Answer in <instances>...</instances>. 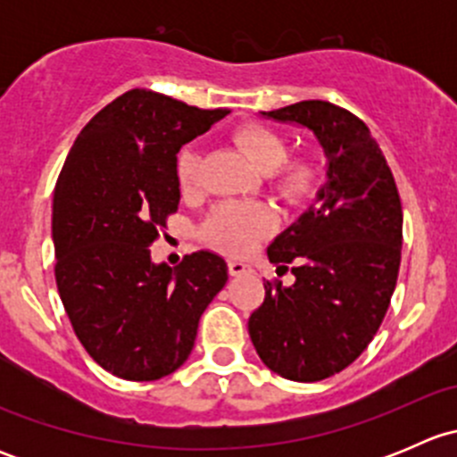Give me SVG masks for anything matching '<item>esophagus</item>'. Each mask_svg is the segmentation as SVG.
Returning <instances> with one entry per match:
<instances>
[{
  "label": "esophagus",
  "instance_id": "obj_1",
  "mask_svg": "<svg viewBox=\"0 0 457 457\" xmlns=\"http://www.w3.org/2000/svg\"><path fill=\"white\" fill-rule=\"evenodd\" d=\"M228 270H229V276H245L254 271L245 261H237V258H232V261L228 262Z\"/></svg>",
  "mask_w": 457,
  "mask_h": 457
}]
</instances>
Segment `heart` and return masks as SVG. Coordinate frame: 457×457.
<instances>
[{
  "label": "heart",
  "instance_id": "heart-1",
  "mask_svg": "<svg viewBox=\"0 0 457 457\" xmlns=\"http://www.w3.org/2000/svg\"><path fill=\"white\" fill-rule=\"evenodd\" d=\"M234 141L261 172H267L270 183L285 199H298L305 195L312 181L310 165L303 161L283 163L287 145L278 132L261 123H245L234 132ZM177 174L183 190H195L199 181V154L192 150L183 152L179 156ZM274 225L276 214L265 203L228 201L210 212L203 225V237L229 254H243L270 234Z\"/></svg>",
  "mask_w": 457,
  "mask_h": 457
}]
</instances>
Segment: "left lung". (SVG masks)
<instances>
[{"label": "left lung", "mask_w": 457, "mask_h": 457, "mask_svg": "<svg viewBox=\"0 0 457 457\" xmlns=\"http://www.w3.org/2000/svg\"><path fill=\"white\" fill-rule=\"evenodd\" d=\"M314 132L327 156L316 203L267 247L276 271L247 329L265 367L287 380L316 382L367 349L389 310L400 270L403 205L370 128L329 101H298L261 112Z\"/></svg>", "instance_id": "1"}]
</instances>
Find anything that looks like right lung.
Returning a JSON list of instances; mask_svg holds the SVG:
<instances>
[{
	"mask_svg": "<svg viewBox=\"0 0 457 457\" xmlns=\"http://www.w3.org/2000/svg\"><path fill=\"white\" fill-rule=\"evenodd\" d=\"M225 114L135 87L86 123L57 179L59 296L92 361L123 380L177 371L201 314L228 283V265L212 252L177 267L150 258L181 199L179 150Z\"/></svg>",
	"mask_w": 457,
	"mask_h": 457,
	"instance_id": "1",
	"label": "right lung"
}]
</instances>
